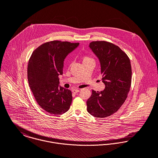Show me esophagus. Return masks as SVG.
I'll return each instance as SVG.
<instances>
[{
    "label": "esophagus",
    "mask_w": 158,
    "mask_h": 158,
    "mask_svg": "<svg viewBox=\"0 0 158 158\" xmlns=\"http://www.w3.org/2000/svg\"><path fill=\"white\" fill-rule=\"evenodd\" d=\"M72 92L73 94H77V93H78V92H80V90H79V89H73V90H72Z\"/></svg>",
    "instance_id": "obj_1"
}]
</instances>
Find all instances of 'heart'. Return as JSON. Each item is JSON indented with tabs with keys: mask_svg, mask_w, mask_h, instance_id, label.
Here are the masks:
<instances>
[{
	"mask_svg": "<svg viewBox=\"0 0 158 158\" xmlns=\"http://www.w3.org/2000/svg\"><path fill=\"white\" fill-rule=\"evenodd\" d=\"M82 61H83V64L86 63H89V62L94 63V60L89 56L85 55L82 57Z\"/></svg>",
	"mask_w": 158,
	"mask_h": 158,
	"instance_id": "heart-1",
	"label": "heart"
}]
</instances>
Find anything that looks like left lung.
<instances>
[{"label":"left lung","mask_w":158,"mask_h":158,"mask_svg":"<svg viewBox=\"0 0 158 158\" xmlns=\"http://www.w3.org/2000/svg\"><path fill=\"white\" fill-rule=\"evenodd\" d=\"M99 60L102 82L100 92L92 90L86 102L88 112L98 118L108 117L125 102L131 83V63L118 46L106 41H93L89 45Z\"/></svg>","instance_id":"1"}]
</instances>
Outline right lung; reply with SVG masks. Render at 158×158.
Wrapping results in <instances>:
<instances>
[{"mask_svg": "<svg viewBox=\"0 0 158 158\" xmlns=\"http://www.w3.org/2000/svg\"><path fill=\"white\" fill-rule=\"evenodd\" d=\"M79 43L53 41L38 47L32 53L27 68L28 81L36 101L45 111L61 115L68 111L72 92L60 86L64 61Z\"/></svg>", "mask_w": 158, "mask_h": 158, "instance_id": "right-lung-1", "label": "right lung"}]
</instances>
